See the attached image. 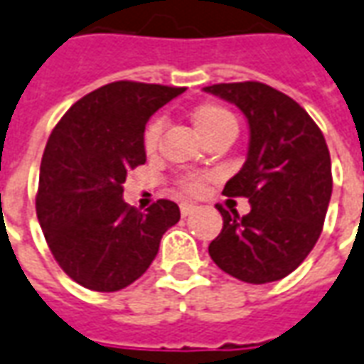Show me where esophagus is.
I'll return each instance as SVG.
<instances>
[{"instance_id": "34e87169", "label": "esophagus", "mask_w": 364, "mask_h": 364, "mask_svg": "<svg viewBox=\"0 0 364 364\" xmlns=\"http://www.w3.org/2000/svg\"><path fill=\"white\" fill-rule=\"evenodd\" d=\"M180 212H182V215L186 218V215L194 214L196 212V206L194 204H188V202H184V204H180Z\"/></svg>"}]
</instances>
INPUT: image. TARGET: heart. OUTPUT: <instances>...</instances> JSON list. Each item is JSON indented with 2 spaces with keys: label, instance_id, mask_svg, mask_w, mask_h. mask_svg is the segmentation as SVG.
<instances>
[{
  "label": "heart",
  "instance_id": "b5f03b06",
  "mask_svg": "<svg viewBox=\"0 0 364 364\" xmlns=\"http://www.w3.org/2000/svg\"><path fill=\"white\" fill-rule=\"evenodd\" d=\"M192 120H194V127L200 132V136L206 140L208 136H212L215 132L225 129H235L234 114L228 109H224L222 105H215V102H202L198 105L196 109L192 110ZM162 134V120L154 119L150 120L144 129L142 134V146L146 152L158 146V140ZM180 188L186 190L188 194H200L202 188H204V176H186L180 180Z\"/></svg>",
  "mask_w": 364,
  "mask_h": 364
}]
</instances>
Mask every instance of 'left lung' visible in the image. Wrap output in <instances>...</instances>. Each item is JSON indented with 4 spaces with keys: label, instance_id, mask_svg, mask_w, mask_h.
I'll return each mask as SVG.
<instances>
[{
    "label": "left lung",
    "instance_id": "8db88e82",
    "mask_svg": "<svg viewBox=\"0 0 364 364\" xmlns=\"http://www.w3.org/2000/svg\"><path fill=\"white\" fill-rule=\"evenodd\" d=\"M242 110L250 149L224 196L250 200V214L218 206L224 228L208 252L222 272L245 283L283 279L319 240L333 192L325 136L291 97L257 81L204 89Z\"/></svg>",
    "mask_w": 364,
    "mask_h": 364
}]
</instances>
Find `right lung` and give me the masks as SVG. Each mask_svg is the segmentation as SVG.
Here are the masks:
<instances>
[{"instance_id": "obj_1", "label": "right lung", "mask_w": 364, "mask_h": 364, "mask_svg": "<svg viewBox=\"0 0 364 364\" xmlns=\"http://www.w3.org/2000/svg\"><path fill=\"white\" fill-rule=\"evenodd\" d=\"M184 87L109 82L85 95L47 140L37 218L47 245L73 282L92 291H119L136 282L180 220L170 200L139 212L122 200L127 172L146 162L142 134L160 107Z\"/></svg>"}]
</instances>
